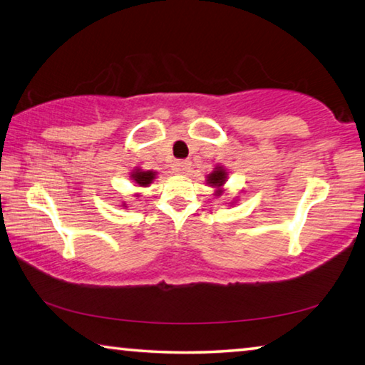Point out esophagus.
<instances>
[{"instance_id": "obj_1", "label": "esophagus", "mask_w": 365, "mask_h": 365, "mask_svg": "<svg viewBox=\"0 0 365 365\" xmlns=\"http://www.w3.org/2000/svg\"><path fill=\"white\" fill-rule=\"evenodd\" d=\"M172 168H174V170L177 172V174L183 175V174H188V172H190L191 163H190V160L180 159V160H175V163H174V165H172Z\"/></svg>"}]
</instances>
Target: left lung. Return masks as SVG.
<instances>
[{"label": "left lung", "mask_w": 365, "mask_h": 365, "mask_svg": "<svg viewBox=\"0 0 365 365\" xmlns=\"http://www.w3.org/2000/svg\"><path fill=\"white\" fill-rule=\"evenodd\" d=\"M225 180H227V170L224 168H220V165H217V168L214 169L212 174L207 175V183L211 185V187L217 188V191H215V195L217 196H220L222 187H224Z\"/></svg>", "instance_id": "obj_1"}]
</instances>
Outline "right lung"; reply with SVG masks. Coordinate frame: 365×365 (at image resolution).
<instances>
[{
	"label": "right lung",
	"instance_id": "right-lung-1",
	"mask_svg": "<svg viewBox=\"0 0 365 365\" xmlns=\"http://www.w3.org/2000/svg\"><path fill=\"white\" fill-rule=\"evenodd\" d=\"M154 178H156V172L153 170L135 169L132 172V180L135 182V185H138V187H148V185L153 183Z\"/></svg>",
	"mask_w": 365,
	"mask_h": 365
}]
</instances>
